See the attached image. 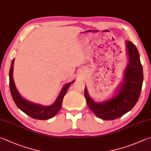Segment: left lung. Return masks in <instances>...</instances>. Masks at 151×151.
Wrapping results in <instances>:
<instances>
[{
    "instance_id": "obj_1",
    "label": "left lung",
    "mask_w": 151,
    "mask_h": 151,
    "mask_svg": "<svg viewBox=\"0 0 151 151\" xmlns=\"http://www.w3.org/2000/svg\"><path fill=\"white\" fill-rule=\"evenodd\" d=\"M129 61L124 75V83L114 97L102 103H96L85 88L87 104L92 112L104 120H112L121 117L132 110L139 100L143 81V67L138 50L131 41H127Z\"/></svg>"
}]
</instances>
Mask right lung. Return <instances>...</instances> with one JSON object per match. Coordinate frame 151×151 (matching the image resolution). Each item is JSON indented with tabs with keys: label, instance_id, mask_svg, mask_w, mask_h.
<instances>
[{
	"label": "right lung",
	"instance_id": "1",
	"mask_svg": "<svg viewBox=\"0 0 151 151\" xmlns=\"http://www.w3.org/2000/svg\"><path fill=\"white\" fill-rule=\"evenodd\" d=\"M14 61V59L12 60L10 69L9 85L11 95H12V99L15 104H16V106L22 112H24L25 114L29 116L32 118L36 119V120H45L55 116L58 112L60 109H61L64 96L66 95L68 88H69L71 84L73 83V81L70 82V83L65 85L63 89H62V91L60 93L56 101L52 105H50V106H42L39 104L32 103V102H30L25 100L24 99H23L16 89V87L13 80L12 76Z\"/></svg>",
	"mask_w": 151,
	"mask_h": 151
}]
</instances>
